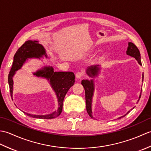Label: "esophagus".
Segmentation results:
<instances>
[{
  "label": "esophagus",
  "instance_id": "34e87169",
  "mask_svg": "<svg viewBox=\"0 0 151 151\" xmlns=\"http://www.w3.org/2000/svg\"><path fill=\"white\" fill-rule=\"evenodd\" d=\"M76 78L78 79H81L83 76V73L82 72H77L76 73Z\"/></svg>",
  "mask_w": 151,
  "mask_h": 151
}]
</instances>
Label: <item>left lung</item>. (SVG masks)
<instances>
[{
  "label": "left lung",
  "instance_id": "left-lung-1",
  "mask_svg": "<svg viewBox=\"0 0 151 151\" xmlns=\"http://www.w3.org/2000/svg\"><path fill=\"white\" fill-rule=\"evenodd\" d=\"M127 54L129 56H130L132 57H134L135 58L137 62L139 63V65H142V62H141V55L139 49H137V47L132 42H129V46L127 47ZM101 65H91L88 67V69H86V73L88 74V75L92 77L93 78H95L96 76L99 75V71H100L101 69ZM143 74L142 75V82L143 81ZM82 86H84V89H85V94H86V110H87L88 114H89V116L91 118L93 117L92 115V109H91V106H92V99L93 97L94 94V91H95V84H94V80L91 79L90 81L89 80H82ZM141 95H142V90H141L140 95L139 96V99L137 100V102L139 101ZM130 112V110L127 112L126 114L121 117H119L118 119H120L121 117H124L127 114H129Z\"/></svg>",
  "mask_w": 151,
  "mask_h": 151
}]
</instances>
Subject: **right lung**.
Here are the masks:
<instances>
[{
	"mask_svg": "<svg viewBox=\"0 0 151 151\" xmlns=\"http://www.w3.org/2000/svg\"><path fill=\"white\" fill-rule=\"evenodd\" d=\"M43 57H45L46 58H49L47 54L45 49L42 45L40 44L37 41L28 40L17 50L14 57V62H13L12 67L8 75V80L12 100L13 90H14L13 77L15 75L16 71L20 69L28 59H40ZM33 75L37 77L43 78L49 82L51 88L56 95L58 108L57 110L46 115L32 114L23 111H23V113L27 115L28 116L37 119H49L58 117L62 113L64 97L70 88L74 85V83L75 82V74L73 72H56L54 70L52 66H45L37 70L36 72L33 73Z\"/></svg>",
	"mask_w": 151,
	"mask_h": 151,
	"instance_id": "right-lung-1",
	"label": "right lung"
}]
</instances>
